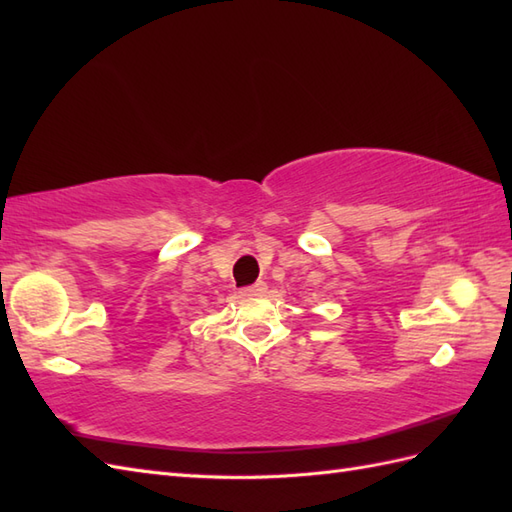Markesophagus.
Here are the masks:
<instances>
[{
  "label": "esophagus",
  "instance_id": "34e87169",
  "mask_svg": "<svg viewBox=\"0 0 512 512\" xmlns=\"http://www.w3.org/2000/svg\"><path fill=\"white\" fill-rule=\"evenodd\" d=\"M267 292V284L265 282H256L254 286H247L241 290L243 297H260V294Z\"/></svg>",
  "mask_w": 512,
  "mask_h": 512
}]
</instances>
